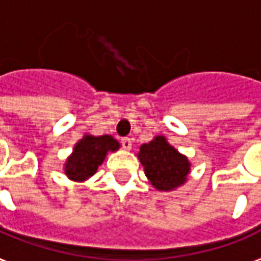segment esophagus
Here are the masks:
<instances>
[{
	"instance_id": "1",
	"label": "esophagus",
	"mask_w": 261,
	"mask_h": 261,
	"mask_svg": "<svg viewBox=\"0 0 261 261\" xmlns=\"http://www.w3.org/2000/svg\"><path fill=\"white\" fill-rule=\"evenodd\" d=\"M121 143H122L123 149H126V150L132 149V139L130 138L121 139Z\"/></svg>"
}]
</instances>
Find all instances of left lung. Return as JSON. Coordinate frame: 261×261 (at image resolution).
<instances>
[{
  "mask_svg": "<svg viewBox=\"0 0 261 261\" xmlns=\"http://www.w3.org/2000/svg\"><path fill=\"white\" fill-rule=\"evenodd\" d=\"M139 160L146 176L159 191H172L182 185L191 168L188 159L167 143L164 136H157L150 143L143 144Z\"/></svg>",
  "mask_w": 261,
  "mask_h": 261,
  "instance_id": "obj_1",
  "label": "left lung"
}]
</instances>
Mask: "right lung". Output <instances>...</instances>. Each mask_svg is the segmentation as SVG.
<instances>
[{
  "label": "right lung",
  "mask_w": 261,
  "mask_h": 261,
  "mask_svg": "<svg viewBox=\"0 0 261 261\" xmlns=\"http://www.w3.org/2000/svg\"><path fill=\"white\" fill-rule=\"evenodd\" d=\"M119 149V143L108 135L85 136L73 149L65 164V174L73 180H85L96 174L108 151Z\"/></svg>",
  "instance_id": "add662e5"
}]
</instances>
